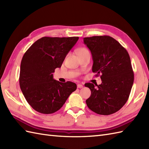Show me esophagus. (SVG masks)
Returning <instances> with one entry per match:
<instances>
[{"label":"esophagus","mask_w":149,"mask_h":149,"mask_svg":"<svg viewBox=\"0 0 149 149\" xmlns=\"http://www.w3.org/2000/svg\"><path fill=\"white\" fill-rule=\"evenodd\" d=\"M77 88H83V85L81 84H77Z\"/></svg>","instance_id":"esophagus-1"}]
</instances>
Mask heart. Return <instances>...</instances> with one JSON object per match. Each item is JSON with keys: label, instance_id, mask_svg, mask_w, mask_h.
Listing matches in <instances>:
<instances>
[{"label": "heart", "instance_id": "b5f03b06", "mask_svg": "<svg viewBox=\"0 0 149 149\" xmlns=\"http://www.w3.org/2000/svg\"><path fill=\"white\" fill-rule=\"evenodd\" d=\"M87 52H89V51H88V50H87L86 49H85V48H81L79 49H78V50H77L78 56L84 54H86Z\"/></svg>", "mask_w": 149, "mask_h": 149}]
</instances>
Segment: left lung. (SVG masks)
Returning <instances> with one entry per match:
<instances>
[{
  "label": "left lung",
  "instance_id": "1",
  "mask_svg": "<svg viewBox=\"0 0 149 149\" xmlns=\"http://www.w3.org/2000/svg\"><path fill=\"white\" fill-rule=\"evenodd\" d=\"M84 43L91 51L92 72L100 75L99 85L86 83L91 95L88 107L99 115H109L118 111L127 102L134 82L131 59L125 48L113 38L96 36L84 38Z\"/></svg>",
  "mask_w": 149,
  "mask_h": 149
}]
</instances>
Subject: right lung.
Listing matches in <instances>:
<instances>
[{
	"label": "right lung",
	"mask_w": 149,
	"mask_h": 149,
	"mask_svg": "<svg viewBox=\"0 0 149 149\" xmlns=\"http://www.w3.org/2000/svg\"><path fill=\"white\" fill-rule=\"evenodd\" d=\"M79 37H43L31 45L20 65V89L27 102L36 111L51 114L63 106L73 91L74 83H61L52 73L60 68Z\"/></svg>",
	"instance_id": "add662e5"
}]
</instances>
